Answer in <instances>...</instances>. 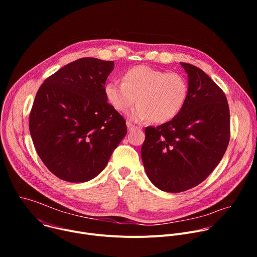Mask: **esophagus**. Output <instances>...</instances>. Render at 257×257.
Instances as JSON below:
<instances>
[{
	"label": "esophagus",
	"mask_w": 257,
	"mask_h": 257,
	"mask_svg": "<svg viewBox=\"0 0 257 257\" xmlns=\"http://www.w3.org/2000/svg\"><path fill=\"white\" fill-rule=\"evenodd\" d=\"M127 128H128L129 131H132V130H134V129H137L138 127L135 126L134 124H132L131 122H127Z\"/></svg>",
	"instance_id": "34e87169"
}]
</instances>
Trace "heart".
I'll return each instance as SVG.
<instances>
[{"label":"heart","mask_w":257,"mask_h":257,"mask_svg":"<svg viewBox=\"0 0 257 257\" xmlns=\"http://www.w3.org/2000/svg\"><path fill=\"white\" fill-rule=\"evenodd\" d=\"M103 90L107 103L121 113L137 100L138 104L128 114L130 120L163 124L175 119L184 108L189 85L180 73L135 66L125 71L123 82L109 81Z\"/></svg>","instance_id":"1"}]
</instances>
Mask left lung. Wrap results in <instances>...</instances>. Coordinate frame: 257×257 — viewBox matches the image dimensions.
Segmentation results:
<instances>
[{
  "mask_svg": "<svg viewBox=\"0 0 257 257\" xmlns=\"http://www.w3.org/2000/svg\"><path fill=\"white\" fill-rule=\"evenodd\" d=\"M180 64L188 74L187 102L175 119L146 127L141 148L153 184L172 193L203 182L221 162L230 141V111L224 91L198 67Z\"/></svg>",
  "mask_w": 257,
  "mask_h": 257,
  "instance_id": "obj_1",
  "label": "left lung"
}]
</instances>
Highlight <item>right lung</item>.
<instances>
[{"label":"right lung","instance_id":"1","mask_svg":"<svg viewBox=\"0 0 257 257\" xmlns=\"http://www.w3.org/2000/svg\"><path fill=\"white\" fill-rule=\"evenodd\" d=\"M113 69V61L78 59L48 77L36 92L30 135L43 163L64 181L96 177L127 134L125 119L104 96Z\"/></svg>","mask_w":257,"mask_h":257}]
</instances>
